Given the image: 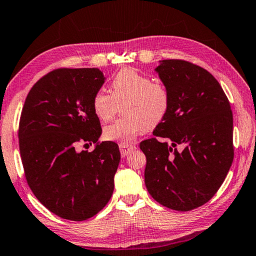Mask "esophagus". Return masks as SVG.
<instances>
[{
	"label": "esophagus",
	"instance_id": "obj_1",
	"mask_svg": "<svg viewBox=\"0 0 256 256\" xmlns=\"http://www.w3.org/2000/svg\"><path fill=\"white\" fill-rule=\"evenodd\" d=\"M136 149L135 146H129V144H120V151H121V156L122 157H126L132 151H134Z\"/></svg>",
	"mask_w": 256,
	"mask_h": 256
}]
</instances>
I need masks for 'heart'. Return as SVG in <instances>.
<instances>
[{"instance_id": "heart-1", "label": "heart", "mask_w": 256, "mask_h": 256, "mask_svg": "<svg viewBox=\"0 0 256 256\" xmlns=\"http://www.w3.org/2000/svg\"><path fill=\"white\" fill-rule=\"evenodd\" d=\"M110 94L98 91L92 106L99 119L108 121L124 104V118L106 126L104 137L107 140L128 144L146 129L162 124L171 106L170 90L162 80H152L134 68L121 69L110 82Z\"/></svg>"}]
</instances>
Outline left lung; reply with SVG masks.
I'll return each mask as SVG.
<instances>
[{"label": "left lung", "instance_id": "8db88e82", "mask_svg": "<svg viewBox=\"0 0 256 256\" xmlns=\"http://www.w3.org/2000/svg\"><path fill=\"white\" fill-rule=\"evenodd\" d=\"M156 72L168 88L171 106L154 137L140 143L146 157L144 181L162 206L190 211L212 198L232 165L231 106L218 80L202 66L171 58Z\"/></svg>", "mask_w": 256, "mask_h": 256}]
</instances>
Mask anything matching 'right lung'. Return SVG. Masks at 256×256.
Here are the masks:
<instances>
[{
  "instance_id": "right-lung-1",
  "label": "right lung",
  "mask_w": 256,
  "mask_h": 256,
  "mask_svg": "<svg viewBox=\"0 0 256 256\" xmlns=\"http://www.w3.org/2000/svg\"><path fill=\"white\" fill-rule=\"evenodd\" d=\"M105 78L97 68H58L33 85L22 110L18 137L25 179L40 203L68 220L97 214L110 201L119 146L102 135L92 100ZM96 143L94 152L76 151Z\"/></svg>"
}]
</instances>
